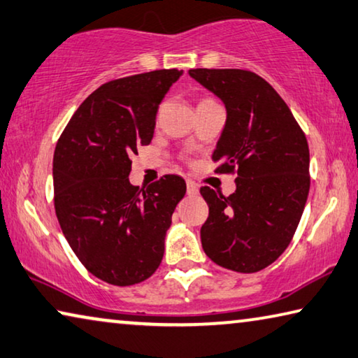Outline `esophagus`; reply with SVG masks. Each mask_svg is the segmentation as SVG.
I'll return each mask as SVG.
<instances>
[{"mask_svg":"<svg viewBox=\"0 0 358 358\" xmlns=\"http://www.w3.org/2000/svg\"><path fill=\"white\" fill-rule=\"evenodd\" d=\"M186 191H188L189 196H196L199 192V186L196 185V181L186 180Z\"/></svg>","mask_w":358,"mask_h":358,"instance_id":"34e87169","label":"esophagus"}]
</instances>
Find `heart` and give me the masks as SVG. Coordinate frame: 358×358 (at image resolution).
Here are the masks:
<instances>
[{"label":"heart","mask_w":358,"mask_h":358,"mask_svg":"<svg viewBox=\"0 0 358 358\" xmlns=\"http://www.w3.org/2000/svg\"><path fill=\"white\" fill-rule=\"evenodd\" d=\"M202 101H208V100H202ZM202 101H201V103H202Z\"/></svg>","instance_id":"heart-1"}]
</instances>
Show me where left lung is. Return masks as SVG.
I'll list each match as a JSON object with an SVG mask.
<instances>
[{"label": "left lung", "instance_id": "obj_1", "mask_svg": "<svg viewBox=\"0 0 358 358\" xmlns=\"http://www.w3.org/2000/svg\"><path fill=\"white\" fill-rule=\"evenodd\" d=\"M189 75L224 101L228 117L212 155L215 173L236 175V192L202 186L208 218L202 248L221 268L258 272L285 252L308 201L309 146L290 108L268 81L241 68Z\"/></svg>", "mask_w": 358, "mask_h": 358}]
</instances>
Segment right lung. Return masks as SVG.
Listing matches in <instances>:
<instances>
[{
	"label": "right lung",
	"mask_w": 358,
	"mask_h": 358,
	"mask_svg": "<svg viewBox=\"0 0 358 358\" xmlns=\"http://www.w3.org/2000/svg\"><path fill=\"white\" fill-rule=\"evenodd\" d=\"M181 71L155 70L108 81L79 105L54 151V207L84 268L111 285L148 279L161 264L180 175L132 186V156L150 145L156 113Z\"/></svg>",
	"instance_id": "add662e5"
}]
</instances>
